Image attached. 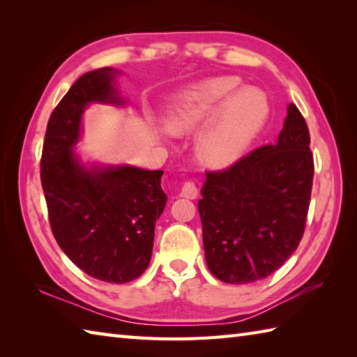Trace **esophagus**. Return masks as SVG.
<instances>
[{
	"mask_svg": "<svg viewBox=\"0 0 357 357\" xmlns=\"http://www.w3.org/2000/svg\"><path fill=\"white\" fill-rule=\"evenodd\" d=\"M179 195L183 196V198H187V199H195L196 196H198V187H196L193 181H185L183 187H181Z\"/></svg>",
	"mask_w": 357,
	"mask_h": 357,
	"instance_id": "1",
	"label": "esophagus"
}]
</instances>
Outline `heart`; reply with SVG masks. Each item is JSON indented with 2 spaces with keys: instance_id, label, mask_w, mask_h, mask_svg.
<instances>
[{
  "instance_id": "obj_1",
  "label": "heart",
  "mask_w": 357,
  "mask_h": 357,
  "mask_svg": "<svg viewBox=\"0 0 357 357\" xmlns=\"http://www.w3.org/2000/svg\"><path fill=\"white\" fill-rule=\"evenodd\" d=\"M270 115L271 102L264 90L242 87L241 78L225 75L183 90L170 104L165 124L172 133H185L208 120L198 153L207 165L224 169L245 155Z\"/></svg>"
}]
</instances>
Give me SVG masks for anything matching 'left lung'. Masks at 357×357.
I'll return each instance as SVG.
<instances>
[{
    "instance_id": "left-lung-1",
    "label": "left lung",
    "mask_w": 357,
    "mask_h": 357,
    "mask_svg": "<svg viewBox=\"0 0 357 357\" xmlns=\"http://www.w3.org/2000/svg\"><path fill=\"white\" fill-rule=\"evenodd\" d=\"M313 174L310 132L294 104L276 144L206 173L198 208L213 276L250 284L282 267L305 230Z\"/></svg>"
}]
</instances>
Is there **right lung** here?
I'll return each mask as SVG.
<instances>
[{
	"mask_svg": "<svg viewBox=\"0 0 357 357\" xmlns=\"http://www.w3.org/2000/svg\"><path fill=\"white\" fill-rule=\"evenodd\" d=\"M116 70L79 77L52 112L41 156V184L53 236L89 276L112 284L139 278L153 250L155 222L165 207L162 170L132 165L86 169L73 151L90 102L121 105Z\"/></svg>",
	"mask_w": 357,
	"mask_h": 357,
	"instance_id": "1",
	"label": "right lung"
}]
</instances>
